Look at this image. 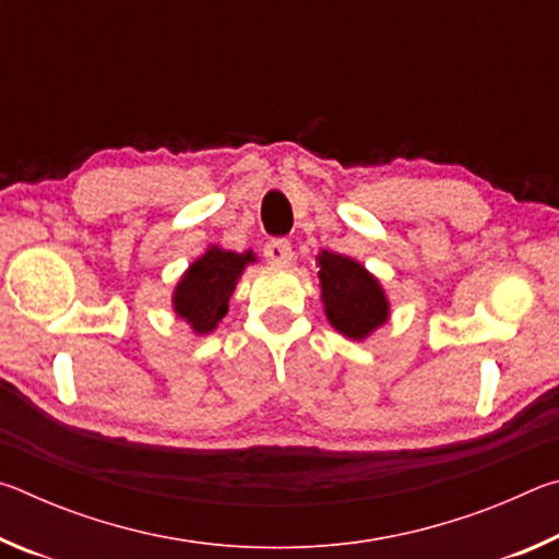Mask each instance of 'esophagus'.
I'll list each match as a JSON object with an SVG mask.
<instances>
[{
	"instance_id": "obj_1",
	"label": "esophagus",
	"mask_w": 559,
	"mask_h": 559,
	"mask_svg": "<svg viewBox=\"0 0 559 559\" xmlns=\"http://www.w3.org/2000/svg\"><path fill=\"white\" fill-rule=\"evenodd\" d=\"M263 257H266L269 263L273 266H286L293 259V249H290V241L288 239H273L266 243V249H263Z\"/></svg>"
}]
</instances>
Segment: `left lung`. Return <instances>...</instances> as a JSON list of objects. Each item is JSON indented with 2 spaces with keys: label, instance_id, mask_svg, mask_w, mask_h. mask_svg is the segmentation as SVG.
I'll return each instance as SVG.
<instances>
[{
  "label": "left lung",
  "instance_id": "1",
  "mask_svg": "<svg viewBox=\"0 0 559 559\" xmlns=\"http://www.w3.org/2000/svg\"><path fill=\"white\" fill-rule=\"evenodd\" d=\"M318 263L325 316L337 333L362 340L384 323L390 316V302L372 273L343 253L323 251Z\"/></svg>",
  "mask_w": 559,
  "mask_h": 559
}]
</instances>
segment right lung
<instances>
[{
    "label": "right lung",
    "mask_w": 559,
    "mask_h": 559,
    "mask_svg": "<svg viewBox=\"0 0 559 559\" xmlns=\"http://www.w3.org/2000/svg\"><path fill=\"white\" fill-rule=\"evenodd\" d=\"M253 261L257 257L251 251L234 253L212 246L177 283L173 298L175 313L185 318L194 328V333H212L219 325V320L229 313V298L236 288V278L241 276L246 263Z\"/></svg>",
    "instance_id": "obj_1"
}]
</instances>
